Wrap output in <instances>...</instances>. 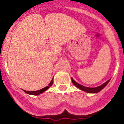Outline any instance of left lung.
<instances>
[{"label": "left lung", "mask_w": 124, "mask_h": 124, "mask_svg": "<svg viewBox=\"0 0 124 124\" xmlns=\"http://www.w3.org/2000/svg\"><path fill=\"white\" fill-rule=\"evenodd\" d=\"M72 79V83L75 86L77 87L78 88H79V89H80L81 90H83L84 92H87V93H99V92H100L102 89H104L107 86L108 83H109V82L110 81L111 79H109L107 81V82H105L104 83H103V85H101V86L96 87H85L83 86V85H80L78 83H77L76 82H75V80H73V78H71Z\"/></svg>", "instance_id": "obj_1"}]
</instances>
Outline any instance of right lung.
<instances>
[{
	"label": "right lung",
	"mask_w": 124,
	"mask_h": 124,
	"mask_svg": "<svg viewBox=\"0 0 124 124\" xmlns=\"http://www.w3.org/2000/svg\"><path fill=\"white\" fill-rule=\"evenodd\" d=\"M53 78H52V80L51 81V82L49 83V85H48V86H46V87H44V88H43V89H41V90H37V91H26V90H23L24 92H25V93H26L27 94H28L34 95V96H37V95H39V94H40L44 93V92H45V91H46V90L49 89V88L51 86H52V84H53V82H54Z\"/></svg>",
	"instance_id": "add662e5"
}]
</instances>
